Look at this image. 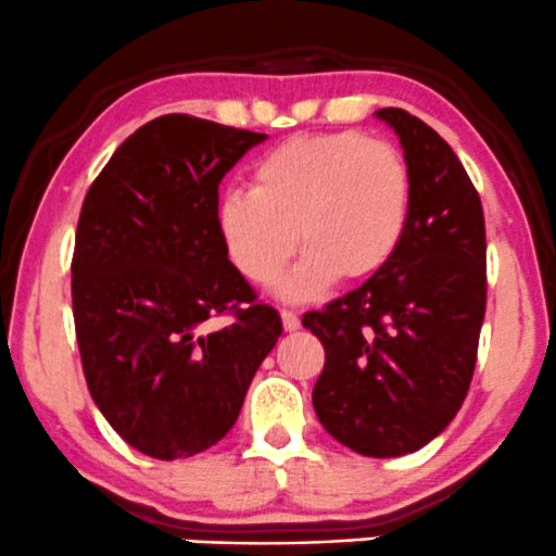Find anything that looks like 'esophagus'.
Here are the masks:
<instances>
[{"label": "esophagus", "mask_w": 556, "mask_h": 556, "mask_svg": "<svg viewBox=\"0 0 556 556\" xmlns=\"http://www.w3.org/2000/svg\"><path fill=\"white\" fill-rule=\"evenodd\" d=\"M280 319H283V328L286 330H299V328H302V319H299V315L293 309L280 312Z\"/></svg>", "instance_id": "obj_1"}]
</instances>
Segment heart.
Here are the masks:
<instances>
[{
	"mask_svg": "<svg viewBox=\"0 0 556 556\" xmlns=\"http://www.w3.org/2000/svg\"><path fill=\"white\" fill-rule=\"evenodd\" d=\"M414 176L390 142L362 132L296 135L254 163L250 192H226L215 226L244 278L276 283L296 252L289 283L309 293L332 278L362 283L393 263L408 233Z\"/></svg>",
	"mask_w": 556,
	"mask_h": 556,
	"instance_id": "heart-1",
	"label": "heart"
}]
</instances>
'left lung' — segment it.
Here are the masks:
<instances>
[{
	"mask_svg": "<svg viewBox=\"0 0 556 556\" xmlns=\"http://www.w3.org/2000/svg\"><path fill=\"white\" fill-rule=\"evenodd\" d=\"M414 176L408 233L393 263L306 312L325 367L317 419L345 447L395 458L432 442L466 401L486 312L481 198L453 148L419 116L380 109Z\"/></svg>",
	"mask_w": 556,
	"mask_h": 556,
	"instance_id": "8db88e82",
	"label": "left lung"
}]
</instances>
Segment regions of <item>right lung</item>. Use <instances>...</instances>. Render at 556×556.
I'll use <instances>...</instances> for the list:
<instances>
[{"label": "right lung", "instance_id": "obj_1", "mask_svg": "<svg viewBox=\"0 0 556 556\" xmlns=\"http://www.w3.org/2000/svg\"><path fill=\"white\" fill-rule=\"evenodd\" d=\"M265 135L189 114L142 124L85 194L72 254V315L96 406L159 460L224 440L280 315L228 260L218 185ZM231 316L224 329L210 319Z\"/></svg>", "mask_w": 556, "mask_h": 556}]
</instances>
